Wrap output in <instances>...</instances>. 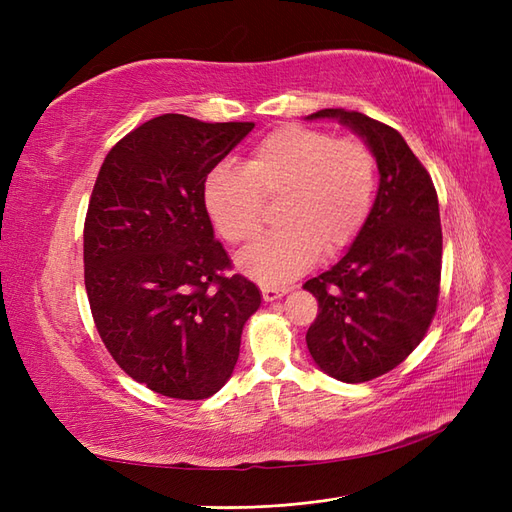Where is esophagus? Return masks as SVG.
<instances>
[{"label": "esophagus", "mask_w": 512, "mask_h": 512, "mask_svg": "<svg viewBox=\"0 0 512 512\" xmlns=\"http://www.w3.org/2000/svg\"><path fill=\"white\" fill-rule=\"evenodd\" d=\"M286 292H290L288 286H262V299H265V301L282 299Z\"/></svg>", "instance_id": "1"}]
</instances>
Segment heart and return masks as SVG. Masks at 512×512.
Segmentation results:
<instances>
[{"label": "heart", "mask_w": 512, "mask_h": 512, "mask_svg": "<svg viewBox=\"0 0 512 512\" xmlns=\"http://www.w3.org/2000/svg\"><path fill=\"white\" fill-rule=\"evenodd\" d=\"M378 166L361 141L305 126H284L252 147L245 166L218 164L203 185L209 218L222 239L250 243L262 228V196L284 194L282 230L262 237L237 258L258 284L275 286L346 250L374 209Z\"/></svg>", "instance_id": "b5f03b06"}]
</instances>
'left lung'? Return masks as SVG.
I'll list each match as a JSON object with an SVG mask.
<instances>
[{
    "instance_id": "left-lung-1",
    "label": "left lung",
    "mask_w": 512,
    "mask_h": 512,
    "mask_svg": "<svg viewBox=\"0 0 512 512\" xmlns=\"http://www.w3.org/2000/svg\"><path fill=\"white\" fill-rule=\"evenodd\" d=\"M374 153L380 185L361 235L329 271L303 284L318 301L305 342L316 365L342 382L395 369L436 316L442 271L438 194L397 130L363 113L322 108Z\"/></svg>"
}]
</instances>
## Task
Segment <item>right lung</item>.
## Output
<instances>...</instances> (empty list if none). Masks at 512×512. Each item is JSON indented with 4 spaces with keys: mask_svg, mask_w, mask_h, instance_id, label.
<instances>
[{
    "mask_svg": "<svg viewBox=\"0 0 512 512\" xmlns=\"http://www.w3.org/2000/svg\"><path fill=\"white\" fill-rule=\"evenodd\" d=\"M252 121L160 115L108 151L91 192L85 288L106 350L130 378L175 399H207L232 376L260 290L224 275L230 258L203 185Z\"/></svg>",
    "mask_w": 512,
    "mask_h": 512,
    "instance_id": "obj_1",
    "label": "right lung"
}]
</instances>
